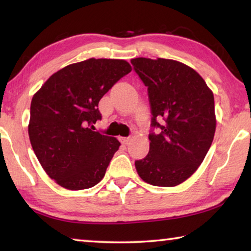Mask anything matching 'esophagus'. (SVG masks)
I'll return each mask as SVG.
<instances>
[{"label":"esophagus","mask_w":251,"mask_h":251,"mask_svg":"<svg viewBox=\"0 0 251 251\" xmlns=\"http://www.w3.org/2000/svg\"><path fill=\"white\" fill-rule=\"evenodd\" d=\"M129 141H130V137H123L122 138V142L124 144H128Z\"/></svg>","instance_id":"1"}]
</instances>
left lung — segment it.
<instances>
[{
  "instance_id": "left-lung-1",
  "label": "left lung",
  "mask_w": 251,
  "mask_h": 251,
  "mask_svg": "<svg viewBox=\"0 0 251 251\" xmlns=\"http://www.w3.org/2000/svg\"><path fill=\"white\" fill-rule=\"evenodd\" d=\"M130 63L147 86L151 113L150 152L135 160L136 171L151 185L177 186L197 171L211 146L214 94L196 71L180 62L138 57Z\"/></svg>"
}]
</instances>
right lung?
Segmentation results:
<instances>
[{
    "mask_svg": "<svg viewBox=\"0 0 251 251\" xmlns=\"http://www.w3.org/2000/svg\"><path fill=\"white\" fill-rule=\"evenodd\" d=\"M130 71L124 59L90 58L54 73L33 96L29 141L59 186L80 190L103 179L121 143L95 131L99 103Z\"/></svg>",
    "mask_w": 251,
    "mask_h": 251,
    "instance_id": "right-lung-1",
    "label": "right lung"
}]
</instances>
